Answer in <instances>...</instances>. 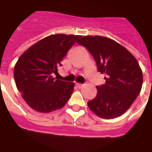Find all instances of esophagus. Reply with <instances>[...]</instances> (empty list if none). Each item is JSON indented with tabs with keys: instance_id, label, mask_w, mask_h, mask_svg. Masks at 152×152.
I'll return each mask as SVG.
<instances>
[{
	"instance_id": "obj_1",
	"label": "esophagus",
	"mask_w": 152,
	"mask_h": 152,
	"mask_svg": "<svg viewBox=\"0 0 152 152\" xmlns=\"http://www.w3.org/2000/svg\"><path fill=\"white\" fill-rule=\"evenodd\" d=\"M76 85H77V87H82L83 86V84H81V83H76Z\"/></svg>"
}]
</instances>
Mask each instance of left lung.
I'll use <instances>...</instances> for the list:
<instances>
[{
	"label": "left lung",
	"instance_id": "obj_1",
	"mask_svg": "<svg viewBox=\"0 0 152 152\" xmlns=\"http://www.w3.org/2000/svg\"><path fill=\"white\" fill-rule=\"evenodd\" d=\"M77 43L91 53L106 83L96 87L97 95L87 103L98 117L113 119L125 113L141 91L142 72L138 61L126 48L112 39L87 35Z\"/></svg>",
	"mask_w": 152,
	"mask_h": 152
}]
</instances>
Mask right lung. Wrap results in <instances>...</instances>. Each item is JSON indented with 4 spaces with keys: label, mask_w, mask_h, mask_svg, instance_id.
Masks as SVG:
<instances>
[{
    "label": "right lung",
    "mask_w": 152,
    "mask_h": 152,
    "mask_svg": "<svg viewBox=\"0 0 152 152\" xmlns=\"http://www.w3.org/2000/svg\"><path fill=\"white\" fill-rule=\"evenodd\" d=\"M81 35H51L33 44L20 56L14 69L16 87L26 104L39 113L63 108L71 96L75 83L53 77L69 49Z\"/></svg>",
    "instance_id": "1"
}]
</instances>
